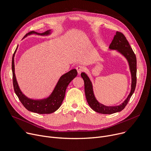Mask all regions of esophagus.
Listing matches in <instances>:
<instances>
[{"label": "esophagus", "instance_id": "34e87169", "mask_svg": "<svg viewBox=\"0 0 151 151\" xmlns=\"http://www.w3.org/2000/svg\"><path fill=\"white\" fill-rule=\"evenodd\" d=\"M76 70H77V72L78 73L79 75H80L82 72H83L84 70V68L83 66H81V65H79L76 67Z\"/></svg>", "mask_w": 151, "mask_h": 151}]
</instances>
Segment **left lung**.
I'll list each match as a JSON object with an SVG mask.
<instances>
[{
    "label": "left lung",
    "mask_w": 151,
    "mask_h": 151,
    "mask_svg": "<svg viewBox=\"0 0 151 151\" xmlns=\"http://www.w3.org/2000/svg\"><path fill=\"white\" fill-rule=\"evenodd\" d=\"M109 49L110 50H116L122 54L128 61L129 66V70L131 74V91L127 98L122 104L116 106H106L99 103L94 96L93 85L90 78L84 72L81 74V77L84 81L85 94L88 105L94 111L105 114H111L123 110L134 93L137 83L136 57L125 35L120 32H116L111 43L109 46Z\"/></svg>",
    "instance_id": "obj_1"
}]
</instances>
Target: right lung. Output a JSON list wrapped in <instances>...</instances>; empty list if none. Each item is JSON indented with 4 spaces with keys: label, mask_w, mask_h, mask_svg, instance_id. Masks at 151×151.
<instances>
[{
    "label": "right lung",
    "mask_w": 151,
    "mask_h": 151,
    "mask_svg": "<svg viewBox=\"0 0 151 151\" xmlns=\"http://www.w3.org/2000/svg\"><path fill=\"white\" fill-rule=\"evenodd\" d=\"M51 34V31L49 30L43 33H38L35 31H31L27 34L25 37L28 35L37 34L38 35H48ZM18 46L13 54L12 59V81L14 90L19 98L20 101L23 105L28 109V111L36 113L38 114H50L55 111L60 107L62 102L64 100L65 90L67 88L68 85L70 82L77 76L78 72L76 69H72L68 72L67 73L62 75L58 83L53 89L52 93L49 96L43 99L34 100L29 99L22 92L19 86L18 85L17 81L15 75V67H14V55L17 49Z\"/></svg>",
    "instance_id": "1"
}]
</instances>
